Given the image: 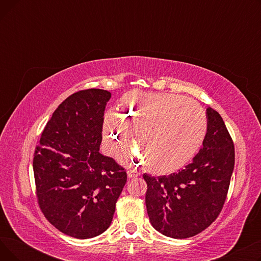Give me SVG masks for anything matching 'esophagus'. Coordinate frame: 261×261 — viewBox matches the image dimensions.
<instances>
[{"label": "esophagus", "mask_w": 261, "mask_h": 261, "mask_svg": "<svg viewBox=\"0 0 261 261\" xmlns=\"http://www.w3.org/2000/svg\"><path fill=\"white\" fill-rule=\"evenodd\" d=\"M127 175H128V177L129 179H132V177H136V176H139L140 175V173L138 172V171H135V170H128L127 171Z\"/></svg>", "instance_id": "34e87169"}]
</instances>
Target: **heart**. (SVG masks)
I'll return each instance as SVG.
<instances>
[{"label":"heart","instance_id":"heart-1","mask_svg":"<svg viewBox=\"0 0 261 261\" xmlns=\"http://www.w3.org/2000/svg\"><path fill=\"white\" fill-rule=\"evenodd\" d=\"M135 134L146 169L169 174L193 159L206 132V117L195 100L171 94L130 93L118 107V114L105 117L103 136L111 152L130 146Z\"/></svg>","mask_w":261,"mask_h":261}]
</instances>
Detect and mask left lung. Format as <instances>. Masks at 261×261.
Instances as JSON below:
<instances>
[{
  "instance_id": "8db88e82",
  "label": "left lung",
  "mask_w": 261,
  "mask_h": 261,
  "mask_svg": "<svg viewBox=\"0 0 261 261\" xmlns=\"http://www.w3.org/2000/svg\"><path fill=\"white\" fill-rule=\"evenodd\" d=\"M202 148L184 169L169 175H143L150 223L163 235L183 239L208 227L220 214L235 165L234 144L217 111L206 109Z\"/></svg>"
}]
</instances>
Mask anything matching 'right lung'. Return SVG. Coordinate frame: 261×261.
<instances>
[{
  "instance_id": "right-lung-1",
  "label": "right lung",
  "mask_w": 261,
  "mask_h": 261,
  "mask_svg": "<svg viewBox=\"0 0 261 261\" xmlns=\"http://www.w3.org/2000/svg\"><path fill=\"white\" fill-rule=\"evenodd\" d=\"M110 98L100 89L71 95L55 110L35 151L40 208L55 227L78 239L108 229L127 182L123 168L99 152Z\"/></svg>"
}]
</instances>
